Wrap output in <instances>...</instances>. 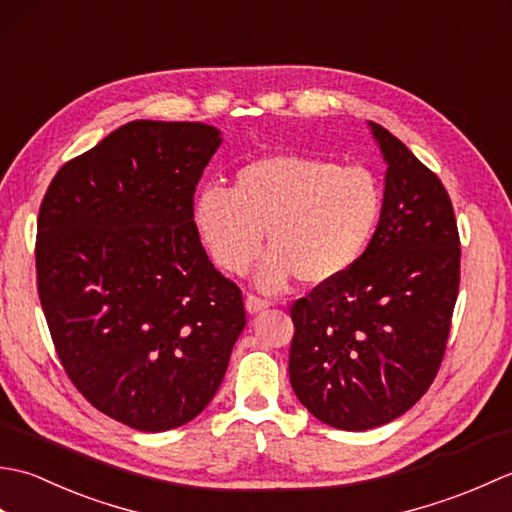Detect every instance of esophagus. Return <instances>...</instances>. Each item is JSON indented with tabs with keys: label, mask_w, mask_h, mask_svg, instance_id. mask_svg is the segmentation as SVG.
<instances>
[{
	"label": "esophagus",
	"mask_w": 512,
	"mask_h": 512,
	"mask_svg": "<svg viewBox=\"0 0 512 512\" xmlns=\"http://www.w3.org/2000/svg\"><path fill=\"white\" fill-rule=\"evenodd\" d=\"M266 308H270V301H268V299L257 297V295H248V297H246V310H248L250 314L262 312V310H266Z\"/></svg>",
	"instance_id": "1"
}]
</instances>
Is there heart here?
<instances>
[{
    "instance_id": "heart-1",
    "label": "heart",
    "mask_w": 512,
    "mask_h": 512,
    "mask_svg": "<svg viewBox=\"0 0 512 512\" xmlns=\"http://www.w3.org/2000/svg\"><path fill=\"white\" fill-rule=\"evenodd\" d=\"M383 204V189L365 167L277 154L239 167L231 189L204 187L193 204V224L228 275H244L253 266L266 233L270 255L259 284L277 288L297 275L319 286L358 264Z\"/></svg>"
}]
</instances>
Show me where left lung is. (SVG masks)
Masks as SVG:
<instances>
[{
  "label": "left lung",
  "mask_w": 512,
  "mask_h": 512,
  "mask_svg": "<svg viewBox=\"0 0 512 512\" xmlns=\"http://www.w3.org/2000/svg\"><path fill=\"white\" fill-rule=\"evenodd\" d=\"M385 204L358 264L290 306V385L345 431L391 422L442 365L460 288V233L440 178L376 123Z\"/></svg>",
  "instance_id": "left-lung-1"
}]
</instances>
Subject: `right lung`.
Here are the masks:
<instances>
[{"label": "right lung", "mask_w": 512, "mask_h": 512, "mask_svg": "<svg viewBox=\"0 0 512 512\" xmlns=\"http://www.w3.org/2000/svg\"><path fill=\"white\" fill-rule=\"evenodd\" d=\"M222 138L204 123L134 121L65 162L37 220V290L72 385L138 431L209 405L246 325L211 262L193 195Z\"/></svg>", "instance_id": "add662e5"}]
</instances>
